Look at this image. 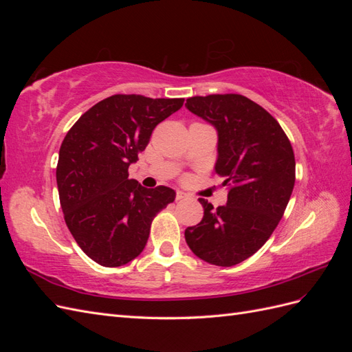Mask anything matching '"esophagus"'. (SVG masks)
Masks as SVG:
<instances>
[{"label": "esophagus", "mask_w": 352, "mask_h": 352, "mask_svg": "<svg viewBox=\"0 0 352 352\" xmlns=\"http://www.w3.org/2000/svg\"><path fill=\"white\" fill-rule=\"evenodd\" d=\"M185 198H188V194L182 192V190H177V192H176V199L180 201V199H185Z\"/></svg>", "instance_id": "34e87169"}]
</instances>
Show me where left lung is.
<instances>
[{
  "mask_svg": "<svg viewBox=\"0 0 352 352\" xmlns=\"http://www.w3.org/2000/svg\"><path fill=\"white\" fill-rule=\"evenodd\" d=\"M185 107L217 131L216 173L226 206L204 198V217L185 230L197 257L230 267L257 252L283 216L295 184L292 145L274 117L238 94L188 98Z\"/></svg>",
  "mask_w": 352,
  "mask_h": 352,
  "instance_id": "left-lung-1",
  "label": "left lung"
}]
</instances>
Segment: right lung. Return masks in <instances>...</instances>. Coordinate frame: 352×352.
I'll return each mask as SVG.
<instances>
[{
    "label": "right lung",
    "mask_w": 352,
    "mask_h": 352,
    "mask_svg": "<svg viewBox=\"0 0 352 352\" xmlns=\"http://www.w3.org/2000/svg\"><path fill=\"white\" fill-rule=\"evenodd\" d=\"M184 101L113 95L82 114L60 146L56 176L66 225L82 251L104 267L136 258L153 219L175 201L172 188H144L127 168L154 127Z\"/></svg>",
    "instance_id": "add662e5"
}]
</instances>
